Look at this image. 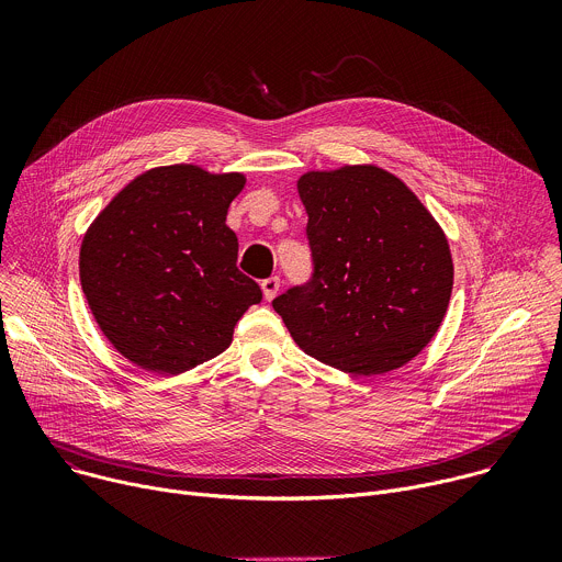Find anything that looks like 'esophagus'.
<instances>
[{
    "label": "esophagus",
    "mask_w": 562,
    "mask_h": 562,
    "mask_svg": "<svg viewBox=\"0 0 562 562\" xmlns=\"http://www.w3.org/2000/svg\"><path fill=\"white\" fill-rule=\"evenodd\" d=\"M262 291H265L267 300H273L278 295V291H280V278L271 276V278L262 280Z\"/></svg>",
    "instance_id": "34e87169"
}]
</instances>
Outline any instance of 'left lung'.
Here are the masks:
<instances>
[{
  "instance_id": "8db88e82",
  "label": "left lung",
  "mask_w": 562,
  "mask_h": 562,
  "mask_svg": "<svg viewBox=\"0 0 562 562\" xmlns=\"http://www.w3.org/2000/svg\"><path fill=\"white\" fill-rule=\"evenodd\" d=\"M313 273L273 300L297 347L353 375L414 360L449 306V243L423 202L378 167L297 180Z\"/></svg>"
}]
</instances>
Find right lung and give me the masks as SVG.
I'll return each mask as SVG.
<instances>
[{
  "label": "right lung",
  "mask_w": 562,
  "mask_h": 562,
  "mask_svg": "<svg viewBox=\"0 0 562 562\" xmlns=\"http://www.w3.org/2000/svg\"><path fill=\"white\" fill-rule=\"evenodd\" d=\"M245 182L193 165L150 169L87 231L82 291L109 342L137 367L176 375L220 356L262 300L235 267L237 237L226 226Z\"/></svg>",
  "instance_id": "1"
}]
</instances>
